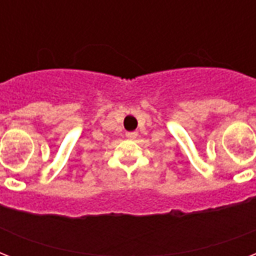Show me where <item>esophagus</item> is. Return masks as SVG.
I'll list each match as a JSON object with an SVG mask.
<instances>
[{"label": "esophagus", "instance_id": "obj_1", "mask_svg": "<svg viewBox=\"0 0 256 256\" xmlns=\"http://www.w3.org/2000/svg\"><path fill=\"white\" fill-rule=\"evenodd\" d=\"M126 136H128V140H136V136H138V132H128V134H126Z\"/></svg>", "mask_w": 256, "mask_h": 256}]
</instances>
